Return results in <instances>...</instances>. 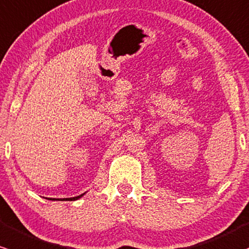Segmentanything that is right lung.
Returning a JSON list of instances; mask_svg holds the SVG:
<instances>
[{
	"label": "right lung",
	"instance_id": "1",
	"mask_svg": "<svg viewBox=\"0 0 249 249\" xmlns=\"http://www.w3.org/2000/svg\"><path fill=\"white\" fill-rule=\"evenodd\" d=\"M84 194H81V195H79V196H75V197H71V198H64V200H68V201H75V200H78V198H80L81 196H83ZM49 200H52V201H54V200H56V198H49Z\"/></svg>",
	"mask_w": 249,
	"mask_h": 249
}]
</instances>
